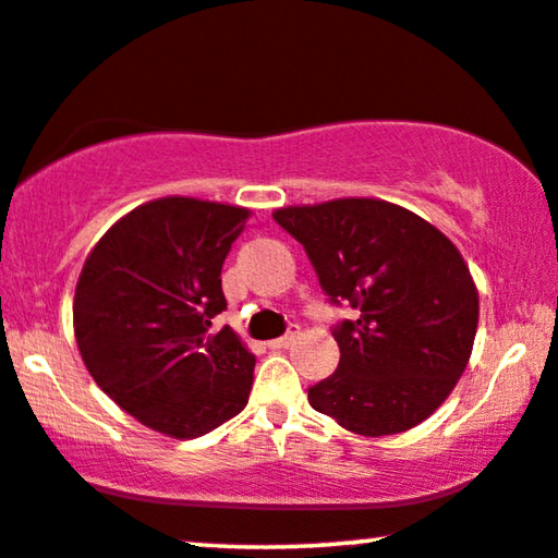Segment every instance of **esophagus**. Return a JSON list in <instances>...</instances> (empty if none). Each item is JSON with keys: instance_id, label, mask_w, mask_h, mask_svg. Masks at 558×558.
<instances>
[{"instance_id": "obj_1", "label": "esophagus", "mask_w": 558, "mask_h": 558, "mask_svg": "<svg viewBox=\"0 0 558 558\" xmlns=\"http://www.w3.org/2000/svg\"><path fill=\"white\" fill-rule=\"evenodd\" d=\"M299 333H301L299 326H291V329H288L286 337H280V339H272V341H267V347H270V349H286V347H291L293 341L299 339Z\"/></svg>"}]
</instances>
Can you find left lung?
Instances as JSON below:
<instances>
[{"label": "left lung", "instance_id": "obj_1", "mask_svg": "<svg viewBox=\"0 0 558 558\" xmlns=\"http://www.w3.org/2000/svg\"><path fill=\"white\" fill-rule=\"evenodd\" d=\"M272 219L308 252L333 303L339 367L308 390L314 411L360 436L418 426L470 365L480 295L462 252L418 214L383 198L283 206Z\"/></svg>", "mask_w": 558, "mask_h": 558}]
</instances>
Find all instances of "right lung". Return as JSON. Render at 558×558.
Returning a JSON list of instances; mask_svg holds the SVG:
<instances>
[{
    "instance_id": "1",
    "label": "right lung",
    "mask_w": 558,
    "mask_h": 558,
    "mask_svg": "<svg viewBox=\"0 0 558 558\" xmlns=\"http://www.w3.org/2000/svg\"><path fill=\"white\" fill-rule=\"evenodd\" d=\"M250 209L191 196L114 221L81 267L73 333L94 383L170 439L209 434L247 405L255 354L211 318L227 308L221 265Z\"/></svg>"
}]
</instances>
